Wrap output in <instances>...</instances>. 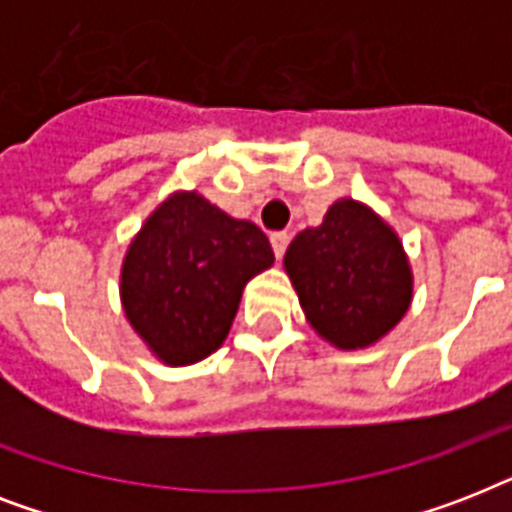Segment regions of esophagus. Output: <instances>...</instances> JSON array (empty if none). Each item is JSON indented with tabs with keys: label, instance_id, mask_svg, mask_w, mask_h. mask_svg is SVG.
I'll use <instances>...</instances> for the list:
<instances>
[{
	"label": "esophagus",
	"instance_id": "1",
	"mask_svg": "<svg viewBox=\"0 0 512 512\" xmlns=\"http://www.w3.org/2000/svg\"><path fill=\"white\" fill-rule=\"evenodd\" d=\"M287 244H289V233L287 231H276L271 233V247H273V255L284 257V252H287Z\"/></svg>",
	"mask_w": 512,
	"mask_h": 512
}]
</instances>
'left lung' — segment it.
<instances>
[{"mask_svg": "<svg viewBox=\"0 0 512 512\" xmlns=\"http://www.w3.org/2000/svg\"><path fill=\"white\" fill-rule=\"evenodd\" d=\"M305 319L324 340L356 350L385 337L412 303L401 241L372 209L335 201L319 228H305L284 257Z\"/></svg>", "mask_w": 512, "mask_h": 512, "instance_id": "8db88e82", "label": "left lung"}]
</instances>
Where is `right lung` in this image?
Wrapping results in <instances>:
<instances>
[{
	"instance_id": "right-lung-1",
	"label": "right lung",
	"mask_w": 512,
	"mask_h": 512,
	"mask_svg": "<svg viewBox=\"0 0 512 512\" xmlns=\"http://www.w3.org/2000/svg\"><path fill=\"white\" fill-rule=\"evenodd\" d=\"M271 265L255 223L233 220L199 193H175L127 249L124 313L164 364H196L223 345L247 281Z\"/></svg>"
}]
</instances>
